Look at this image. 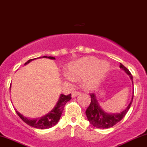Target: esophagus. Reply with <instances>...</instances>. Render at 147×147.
<instances>
[{
    "mask_svg": "<svg viewBox=\"0 0 147 147\" xmlns=\"http://www.w3.org/2000/svg\"><path fill=\"white\" fill-rule=\"evenodd\" d=\"M79 94H80V92H77V91H74L72 93V94H71V96H72V98H74V97H75V96H77V95H79Z\"/></svg>",
    "mask_w": 147,
    "mask_h": 147,
    "instance_id": "34e87169",
    "label": "esophagus"
}]
</instances>
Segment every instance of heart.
<instances>
[{
  "instance_id": "heart-1",
  "label": "heart",
  "mask_w": 147,
  "mask_h": 147,
  "mask_svg": "<svg viewBox=\"0 0 147 147\" xmlns=\"http://www.w3.org/2000/svg\"><path fill=\"white\" fill-rule=\"evenodd\" d=\"M109 63L94 57H84L70 63L63 74L64 80L74 81L81 78L82 86L88 90H94L99 86L109 69Z\"/></svg>"
}]
</instances>
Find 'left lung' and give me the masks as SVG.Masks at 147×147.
<instances>
[{"instance_id": "obj_1", "label": "left lung", "mask_w": 147, "mask_h": 147, "mask_svg": "<svg viewBox=\"0 0 147 147\" xmlns=\"http://www.w3.org/2000/svg\"><path fill=\"white\" fill-rule=\"evenodd\" d=\"M120 68L122 70H123L127 75H129L134 86L133 77H132L129 70L126 67L123 66L122 63H120ZM90 96L91 102L89 107L86 109V114L90 123L94 127L99 129L109 128V127H113L114 125L117 124L118 122L121 121L125 117V116L129 109L134 98V95H132L131 100L130 101L129 104L122 112L119 113H108L105 112L100 107L95 94H90Z\"/></svg>"}]
</instances>
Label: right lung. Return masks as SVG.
<instances>
[{
	"label": "right lung",
	"mask_w": 147,
	"mask_h": 147,
	"mask_svg": "<svg viewBox=\"0 0 147 147\" xmlns=\"http://www.w3.org/2000/svg\"><path fill=\"white\" fill-rule=\"evenodd\" d=\"M38 58H49L50 59H55V58L54 57H48V56H43L41 57H38ZM35 59H29L26 62L24 63V65L28 64V63L31 62L32 60H34ZM11 88V87H10ZM71 94L68 95H64L61 94L59 96L58 101L57 102L56 105L55 106L54 108L49 112L48 114H47L45 116H42V117L38 118H27L26 116H23L22 114H21L16 109V113L20 116V118L22 120L24 123H26L27 125H29V126L34 127V128L37 129H49L51 127H53L57 123H58L61 117V114H62L63 108H64V106L66 105V103L68 101H69L71 99Z\"/></svg>",
	"instance_id": "right-lung-1"
}]
</instances>
